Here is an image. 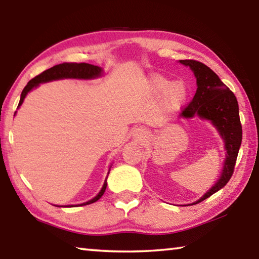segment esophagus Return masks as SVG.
<instances>
[{
    "label": "esophagus",
    "instance_id": "esophagus-1",
    "mask_svg": "<svg viewBox=\"0 0 259 259\" xmlns=\"http://www.w3.org/2000/svg\"><path fill=\"white\" fill-rule=\"evenodd\" d=\"M134 135H135V137H137V138H145L146 131L142 128H137L134 131Z\"/></svg>",
    "mask_w": 259,
    "mask_h": 259
}]
</instances>
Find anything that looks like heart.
<instances>
[{
    "label": "heart",
    "instance_id": "obj_1",
    "mask_svg": "<svg viewBox=\"0 0 259 259\" xmlns=\"http://www.w3.org/2000/svg\"><path fill=\"white\" fill-rule=\"evenodd\" d=\"M150 85L155 96H163L162 103L166 111L179 109L187 98V88L182 81L171 82L162 75H154L151 78Z\"/></svg>",
    "mask_w": 259,
    "mask_h": 259
}]
</instances>
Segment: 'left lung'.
I'll use <instances>...</instances> for the list:
<instances>
[{
	"instance_id": "8db88e82",
	"label": "left lung",
	"mask_w": 259,
	"mask_h": 259,
	"mask_svg": "<svg viewBox=\"0 0 259 259\" xmlns=\"http://www.w3.org/2000/svg\"><path fill=\"white\" fill-rule=\"evenodd\" d=\"M179 61L183 65L190 66L194 72L198 83L194 97L186 107H184L181 116L190 119L194 115H199L202 119L211 121L224 139L227 152L221 178L209 192L195 202L199 203L224 187L231 179L242 142V126L239 116L238 100L217 74L198 60L185 59Z\"/></svg>"
}]
</instances>
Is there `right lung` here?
Here are the masks:
<instances>
[{
  "instance_id": "obj_1",
  "label": "right lung",
  "mask_w": 259,
  "mask_h": 259,
  "mask_svg": "<svg viewBox=\"0 0 259 259\" xmlns=\"http://www.w3.org/2000/svg\"><path fill=\"white\" fill-rule=\"evenodd\" d=\"M100 73H102V68L98 66H95V65H91V64L63 63V64L56 65V66L47 69V71L42 72L41 74H38V75L32 78V80L27 83V85L24 88L23 93H21L18 106H20V105L23 104L26 95H27L29 91L33 89V88L40 84V83L59 80V78H93V77L99 76ZM106 186H107V182L105 181L103 188L100 190L97 196H95L93 200L88 201V202H85V203H82L78 205L90 204V203L96 202V201H98L103 196L105 190H106ZM69 207H74V205H69Z\"/></svg>"
}]
</instances>
